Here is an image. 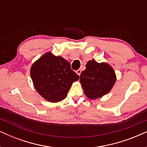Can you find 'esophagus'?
<instances>
[{"instance_id":"34e87169","label":"esophagus","mask_w":147,"mask_h":147,"mask_svg":"<svg viewBox=\"0 0 147 147\" xmlns=\"http://www.w3.org/2000/svg\"><path fill=\"white\" fill-rule=\"evenodd\" d=\"M81 72H82L81 69H78V70H76V74H77L78 76H80V74H81Z\"/></svg>"}]
</instances>
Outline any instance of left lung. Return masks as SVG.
<instances>
[{
    "label": "left lung",
    "mask_w": 147,
    "mask_h": 147,
    "mask_svg": "<svg viewBox=\"0 0 147 147\" xmlns=\"http://www.w3.org/2000/svg\"><path fill=\"white\" fill-rule=\"evenodd\" d=\"M116 80L113 68L107 63H98L92 59L88 61L86 69L80 75V82L88 98L95 100L108 94Z\"/></svg>",
    "instance_id": "1"
}]
</instances>
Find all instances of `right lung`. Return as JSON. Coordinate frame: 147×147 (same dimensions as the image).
I'll use <instances>...</instances> for the list:
<instances>
[{"instance_id":"1","label":"right lung","mask_w":147,"mask_h":147,"mask_svg":"<svg viewBox=\"0 0 147 147\" xmlns=\"http://www.w3.org/2000/svg\"><path fill=\"white\" fill-rule=\"evenodd\" d=\"M30 74L34 87L44 99L58 102L67 97L72 84L79 80L69 61L47 52L32 65Z\"/></svg>"}]
</instances>
